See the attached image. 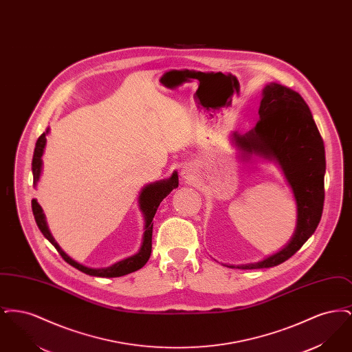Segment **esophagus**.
Returning <instances> with one entry per match:
<instances>
[{
	"instance_id": "obj_1",
	"label": "esophagus",
	"mask_w": 352,
	"mask_h": 352,
	"mask_svg": "<svg viewBox=\"0 0 352 352\" xmlns=\"http://www.w3.org/2000/svg\"><path fill=\"white\" fill-rule=\"evenodd\" d=\"M182 177H184V179H190L191 178V174L188 173V171H182Z\"/></svg>"
}]
</instances>
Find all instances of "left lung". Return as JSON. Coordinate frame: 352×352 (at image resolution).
Wrapping results in <instances>:
<instances>
[{"mask_svg": "<svg viewBox=\"0 0 352 352\" xmlns=\"http://www.w3.org/2000/svg\"><path fill=\"white\" fill-rule=\"evenodd\" d=\"M260 120L248 133H232L241 157L252 154L280 165L297 203V227L289 244L268 258L228 268L261 269L276 267L290 258L318 227L324 201V145L313 115L301 95L281 84L263 89Z\"/></svg>", "mask_w": 352, "mask_h": 352, "instance_id": "1", "label": "left lung"}]
</instances>
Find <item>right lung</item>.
Here are the masks:
<instances>
[{
    "instance_id": "1",
    "label": "right lung",
    "mask_w": 352,
    "mask_h": 352,
    "mask_svg": "<svg viewBox=\"0 0 352 352\" xmlns=\"http://www.w3.org/2000/svg\"><path fill=\"white\" fill-rule=\"evenodd\" d=\"M47 133H49V129L39 135V138H38V141L35 144L33 162H32L34 187L36 186L38 181H39V177H41L42 155H43L45 145H46V135H47ZM177 187H178V174H177V171H174L173 175L166 181H160V182H155V184H148V186H145L142 188V191L140 192V198H138L140 210L142 211L144 218H145V228H144L145 232H144V237H142V245H141L138 253H135L134 256H131V257H128L125 260H121V261H118V263L113 264L112 267H108V268H88V267H84L82 264H79L78 261L72 260L67 253L58 245V243L52 237L50 230L47 227V223H46L43 210L38 204L36 199L32 201V208H33L34 218H35V221H36V226L41 230V232L56 248V251L59 252V254L63 257V260L68 263L71 267L83 272L85 274H89V276H96V277H121V276H125L128 273H132V272H135V270L142 268L148 263L151 253V234H153V223H151V220H153L155 212H157V208H158L160 203L164 201V198H166L168 194L174 188H177Z\"/></svg>"
}]
</instances>
